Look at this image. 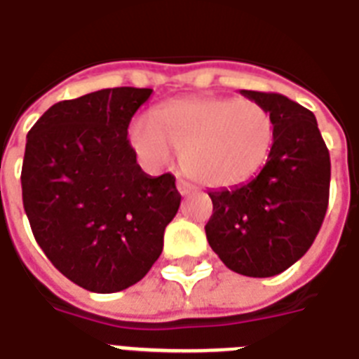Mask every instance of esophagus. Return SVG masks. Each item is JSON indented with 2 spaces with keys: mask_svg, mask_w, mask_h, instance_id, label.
<instances>
[{
  "mask_svg": "<svg viewBox=\"0 0 359 359\" xmlns=\"http://www.w3.org/2000/svg\"><path fill=\"white\" fill-rule=\"evenodd\" d=\"M177 189H179L180 195H189L191 191H195V186L188 184L186 180H179V182H177Z\"/></svg>",
  "mask_w": 359,
  "mask_h": 359,
  "instance_id": "34e87169",
  "label": "esophagus"
}]
</instances>
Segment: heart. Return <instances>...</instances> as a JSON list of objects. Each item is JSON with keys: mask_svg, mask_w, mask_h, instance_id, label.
I'll return each mask as SVG.
<instances>
[{"mask_svg": "<svg viewBox=\"0 0 359 359\" xmlns=\"http://www.w3.org/2000/svg\"><path fill=\"white\" fill-rule=\"evenodd\" d=\"M129 138L140 158L164 168L175 151L194 180L226 188L250 179L275 142V121L252 99L186 97L164 104L153 121L136 119Z\"/></svg>", "mask_w": 359, "mask_h": 359, "instance_id": "b5f03b06", "label": "heart"}]
</instances>
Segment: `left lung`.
Segmentation results:
<instances>
[{
  "label": "left lung",
  "mask_w": 359,
  "mask_h": 359,
  "mask_svg": "<svg viewBox=\"0 0 359 359\" xmlns=\"http://www.w3.org/2000/svg\"><path fill=\"white\" fill-rule=\"evenodd\" d=\"M275 121V142L255 179L210 191L206 240L234 273L275 276L310 249L330 194V154L313 112L282 94L241 90Z\"/></svg>",
  "instance_id": "8db88e82"
}]
</instances>
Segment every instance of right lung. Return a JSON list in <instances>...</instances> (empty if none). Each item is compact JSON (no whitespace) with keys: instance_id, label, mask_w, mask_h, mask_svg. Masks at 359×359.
Listing matches in <instances>:
<instances>
[{"instance_id":"add662e5","label":"right lung","mask_w":359,"mask_h":359,"mask_svg":"<svg viewBox=\"0 0 359 359\" xmlns=\"http://www.w3.org/2000/svg\"><path fill=\"white\" fill-rule=\"evenodd\" d=\"M151 88H104L55 103L27 134L23 208L66 278L95 293L130 287L164 247L180 206L175 177L136 162L127 129Z\"/></svg>"}]
</instances>
